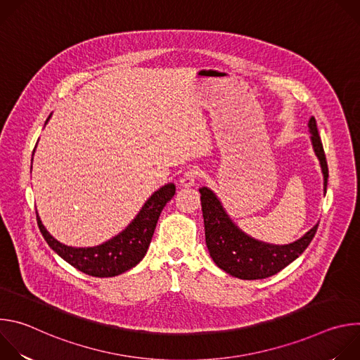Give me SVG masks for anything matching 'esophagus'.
Returning <instances> with one entry per match:
<instances>
[{"label":"esophagus","mask_w":360,"mask_h":360,"mask_svg":"<svg viewBox=\"0 0 360 360\" xmlns=\"http://www.w3.org/2000/svg\"><path fill=\"white\" fill-rule=\"evenodd\" d=\"M198 175H199V172H198L196 168L188 169V171L182 175V178H181V185L185 186V188L193 186L195 182H196V179H198Z\"/></svg>","instance_id":"esophagus-1"}]
</instances>
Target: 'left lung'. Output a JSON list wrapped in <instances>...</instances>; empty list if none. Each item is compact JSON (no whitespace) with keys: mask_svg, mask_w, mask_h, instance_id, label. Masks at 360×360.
Segmentation results:
<instances>
[{"mask_svg":"<svg viewBox=\"0 0 360 360\" xmlns=\"http://www.w3.org/2000/svg\"><path fill=\"white\" fill-rule=\"evenodd\" d=\"M315 155L319 160L323 174V192L328 186V162L323 145L314 117L307 122ZM200 205L205 225V240L214 262L226 274L243 279H265L292 264L314 239L318 225L307 231L302 238L286 245L268 243L245 233L228 215L221 199L208 188L202 186Z\"/></svg>","mask_w":360,"mask_h":360,"instance_id":"8db88e82","label":"left lung"}]
</instances>
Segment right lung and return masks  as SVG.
<instances>
[{"label":"right lung","instance_id":"add662e5","mask_svg":"<svg viewBox=\"0 0 360 360\" xmlns=\"http://www.w3.org/2000/svg\"><path fill=\"white\" fill-rule=\"evenodd\" d=\"M174 195V184L161 186L146 199L136 217L124 231L96 246L77 248L57 240L42 225L37 212L38 226L49 248L71 266L89 276L112 278L132 269L143 259L160 215Z\"/></svg>","mask_w":360,"mask_h":360}]
</instances>
